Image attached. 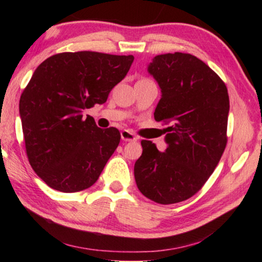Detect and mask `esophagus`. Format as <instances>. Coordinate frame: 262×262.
Masks as SVG:
<instances>
[{
    "label": "esophagus",
    "instance_id": "34e87169",
    "mask_svg": "<svg viewBox=\"0 0 262 262\" xmlns=\"http://www.w3.org/2000/svg\"><path fill=\"white\" fill-rule=\"evenodd\" d=\"M120 136H121V139H123V141H125V142H136V141H137V137H136V136L128 130L121 131Z\"/></svg>",
    "mask_w": 262,
    "mask_h": 262
}]
</instances>
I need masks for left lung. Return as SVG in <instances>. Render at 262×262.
I'll return each instance as SVG.
<instances>
[{
  "label": "left lung",
  "mask_w": 262,
  "mask_h": 262,
  "mask_svg": "<svg viewBox=\"0 0 262 262\" xmlns=\"http://www.w3.org/2000/svg\"><path fill=\"white\" fill-rule=\"evenodd\" d=\"M148 73L161 89L156 121L166 128L167 149L142 141L136 184L152 202L175 204L194 195L213 173L227 145L228 89L203 60L189 53L154 57Z\"/></svg>",
  "instance_id": "obj_1"
}]
</instances>
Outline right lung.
Returning <instances> with one entry per match:
<instances>
[{"label": "right lung", "instance_id": "add662e5", "mask_svg": "<svg viewBox=\"0 0 262 262\" xmlns=\"http://www.w3.org/2000/svg\"><path fill=\"white\" fill-rule=\"evenodd\" d=\"M134 59L132 55L64 52L35 69L21 94L20 118L28 161L51 188L80 192L99 179L120 132L98 127L82 112L106 102Z\"/></svg>", "mask_w": 262, "mask_h": 262}]
</instances>
